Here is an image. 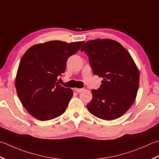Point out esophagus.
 <instances>
[{
  "label": "esophagus",
  "mask_w": 159,
  "mask_h": 159,
  "mask_svg": "<svg viewBox=\"0 0 159 159\" xmlns=\"http://www.w3.org/2000/svg\"><path fill=\"white\" fill-rule=\"evenodd\" d=\"M83 89H83V88H75V89H74V90H75V91H76V92H78V93L81 92Z\"/></svg>",
  "instance_id": "esophagus-1"
}]
</instances>
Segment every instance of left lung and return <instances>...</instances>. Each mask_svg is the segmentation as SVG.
Instances as JSON below:
<instances>
[{
  "label": "left lung",
  "mask_w": 159,
  "mask_h": 159,
  "mask_svg": "<svg viewBox=\"0 0 159 159\" xmlns=\"http://www.w3.org/2000/svg\"><path fill=\"white\" fill-rule=\"evenodd\" d=\"M80 51L88 56L94 74L103 79L100 88L92 90L89 111L107 120L123 116L134 102L139 86V71L131 55L110 39L89 40Z\"/></svg>",
  "instance_id": "obj_1"
}]
</instances>
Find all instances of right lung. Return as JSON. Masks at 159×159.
<instances>
[{"label":"right lung","instance_id":"add662e5","mask_svg":"<svg viewBox=\"0 0 159 159\" xmlns=\"http://www.w3.org/2000/svg\"><path fill=\"white\" fill-rule=\"evenodd\" d=\"M83 43L53 40L31 47L23 56L16 89L21 103L36 119L51 120L66 110L73 91L58 85L57 77L65 72L68 58Z\"/></svg>","mask_w":159,"mask_h":159}]
</instances>
